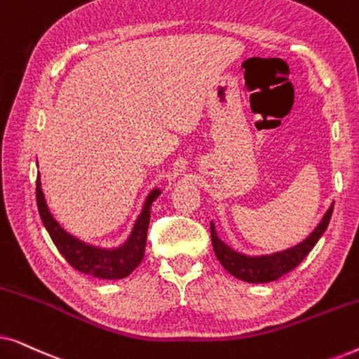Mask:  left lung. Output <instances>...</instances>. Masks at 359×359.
<instances>
[{"label": "left lung", "instance_id": "8db88e82", "mask_svg": "<svg viewBox=\"0 0 359 359\" xmlns=\"http://www.w3.org/2000/svg\"><path fill=\"white\" fill-rule=\"evenodd\" d=\"M333 212V205L323 215L320 224L317 225L316 230L304 240L297 243L296 247L278 252L273 255H264V257H247V255L237 253L235 250L227 247L222 240L217 237L215 225L210 222V240H212L214 253L220 264L232 274V276L242 279L247 283H269L276 281L284 274L292 271L304 258L311 253V250L316 247L318 238L322 237L328 227Z\"/></svg>", "mask_w": 359, "mask_h": 359}]
</instances>
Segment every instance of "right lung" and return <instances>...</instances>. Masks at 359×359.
I'll list each match as a JSON object with an SVG mask.
<instances>
[{
	"instance_id": "right-lung-1",
	"label": "right lung",
	"mask_w": 359,
	"mask_h": 359,
	"mask_svg": "<svg viewBox=\"0 0 359 359\" xmlns=\"http://www.w3.org/2000/svg\"><path fill=\"white\" fill-rule=\"evenodd\" d=\"M36 199L39 214H41L43 227L47 229L52 242L55 243L62 257L72 264L73 268L88 276L100 279H122L134 271L139 266L145 255L147 243V230L150 224V208L151 203L158 198L160 189H154L145 201L144 209L139 217H137L134 229H132L130 237L126 240L124 245L114 250H102L91 247L80 242V240L72 237L63 230L55 219L52 217L50 210L47 208L46 198H43L41 180L37 176L36 183Z\"/></svg>"
}]
</instances>
